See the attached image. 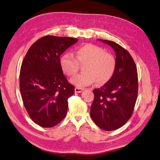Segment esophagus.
<instances>
[{
	"mask_svg": "<svg viewBox=\"0 0 160 160\" xmlns=\"http://www.w3.org/2000/svg\"><path fill=\"white\" fill-rule=\"evenodd\" d=\"M84 90V89L82 88H75V93H80Z\"/></svg>",
	"mask_w": 160,
	"mask_h": 160,
	"instance_id": "1",
	"label": "esophagus"
}]
</instances>
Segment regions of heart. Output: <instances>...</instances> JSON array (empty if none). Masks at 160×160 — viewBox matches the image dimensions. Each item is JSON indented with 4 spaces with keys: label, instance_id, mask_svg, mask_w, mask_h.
<instances>
[{
    "label": "heart",
    "instance_id": "heart-1",
    "mask_svg": "<svg viewBox=\"0 0 160 160\" xmlns=\"http://www.w3.org/2000/svg\"><path fill=\"white\" fill-rule=\"evenodd\" d=\"M79 63L83 65V72L70 80L72 85L78 88L90 85L94 82L99 85L107 82L114 72L116 59L112 53L105 52L99 46L88 44L78 48L75 58L71 53H66L60 60L63 71L68 76L76 74Z\"/></svg>",
    "mask_w": 160,
    "mask_h": 160
}]
</instances>
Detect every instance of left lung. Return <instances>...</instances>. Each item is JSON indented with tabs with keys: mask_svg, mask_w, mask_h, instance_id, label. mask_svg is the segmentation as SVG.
I'll list each match as a JSON object with an SVG mask.
<instances>
[{
	"mask_svg": "<svg viewBox=\"0 0 160 160\" xmlns=\"http://www.w3.org/2000/svg\"><path fill=\"white\" fill-rule=\"evenodd\" d=\"M113 48L116 68L111 79L93 90L94 98L90 109L92 121L104 131L123 126L133 112L137 100L138 81L137 68L131 54L114 42L98 39Z\"/></svg>",
	"mask_w": 160,
	"mask_h": 160,
	"instance_id": "1",
	"label": "left lung"
}]
</instances>
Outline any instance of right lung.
I'll return each mask as SVG.
<instances>
[{
    "mask_svg": "<svg viewBox=\"0 0 160 160\" xmlns=\"http://www.w3.org/2000/svg\"><path fill=\"white\" fill-rule=\"evenodd\" d=\"M78 39L45 36L29 48L22 63L20 89L23 104L35 123L44 128L57 125L66 115L68 99L75 88L63 75L60 56Z\"/></svg>",
    "mask_w": 160,
    "mask_h": 160,
    "instance_id": "add662e5",
    "label": "right lung"
}]
</instances>
